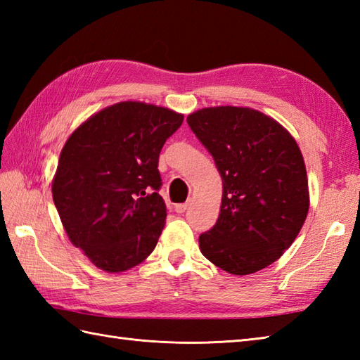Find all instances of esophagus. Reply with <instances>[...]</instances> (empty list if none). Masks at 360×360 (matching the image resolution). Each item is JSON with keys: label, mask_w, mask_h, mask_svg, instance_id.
Returning a JSON list of instances; mask_svg holds the SVG:
<instances>
[{"label": "esophagus", "mask_w": 360, "mask_h": 360, "mask_svg": "<svg viewBox=\"0 0 360 360\" xmlns=\"http://www.w3.org/2000/svg\"><path fill=\"white\" fill-rule=\"evenodd\" d=\"M187 207H188V202H182V204H176L174 205V209H176V212H178V213L186 212Z\"/></svg>", "instance_id": "34e87169"}]
</instances>
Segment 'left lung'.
Returning a JSON list of instances; mask_svg holds the SVG:
<instances>
[{"label": "left lung", "instance_id": "1", "mask_svg": "<svg viewBox=\"0 0 360 360\" xmlns=\"http://www.w3.org/2000/svg\"><path fill=\"white\" fill-rule=\"evenodd\" d=\"M223 179L219 217L200 236L202 255L232 275L264 269L285 254L309 210L308 174L288 129L248 106L187 116Z\"/></svg>", "mask_w": 360, "mask_h": 360}]
</instances>
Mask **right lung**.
I'll list each match as a JSON object with an SVG mask.
<instances>
[{"instance_id":"1","label":"right lung","mask_w":360,"mask_h":360,"mask_svg":"<svg viewBox=\"0 0 360 360\" xmlns=\"http://www.w3.org/2000/svg\"><path fill=\"white\" fill-rule=\"evenodd\" d=\"M184 114L119 102L89 116L60 153L52 198L68 238L98 269L125 272L147 258L165 226L159 153Z\"/></svg>"}]
</instances>
